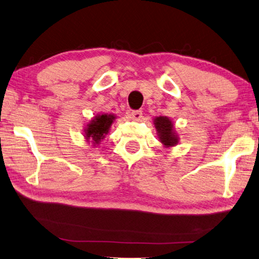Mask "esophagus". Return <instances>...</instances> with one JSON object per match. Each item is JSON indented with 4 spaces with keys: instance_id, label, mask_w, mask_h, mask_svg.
Listing matches in <instances>:
<instances>
[{
    "instance_id": "esophagus-1",
    "label": "esophagus",
    "mask_w": 259,
    "mask_h": 259,
    "mask_svg": "<svg viewBox=\"0 0 259 259\" xmlns=\"http://www.w3.org/2000/svg\"><path fill=\"white\" fill-rule=\"evenodd\" d=\"M128 117L130 119H132L134 121H140L142 118V111H140V110H135V111L128 113Z\"/></svg>"
}]
</instances>
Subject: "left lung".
I'll return each mask as SVG.
<instances>
[{"label":"left lung","instance_id":"left-lung-1","mask_svg":"<svg viewBox=\"0 0 259 259\" xmlns=\"http://www.w3.org/2000/svg\"><path fill=\"white\" fill-rule=\"evenodd\" d=\"M154 125L159 142L162 143L164 148L171 149V148L176 147L179 143V135L177 133L172 119L165 116L155 117Z\"/></svg>","mask_w":259,"mask_h":259}]
</instances>
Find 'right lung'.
Listing matches in <instances>:
<instances>
[{
	"label": "right lung",
	"instance_id": "obj_1",
	"mask_svg": "<svg viewBox=\"0 0 259 259\" xmlns=\"http://www.w3.org/2000/svg\"><path fill=\"white\" fill-rule=\"evenodd\" d=\"M117 116L113 113H99L87 122L83 130V137L86 142L92 143L93 147L99 146L103 141L105 135L109 133L110 128L116 120Z\"/></svg>",
	"mask_w": 259,
	"mask_h": 259
}]
</instances>
